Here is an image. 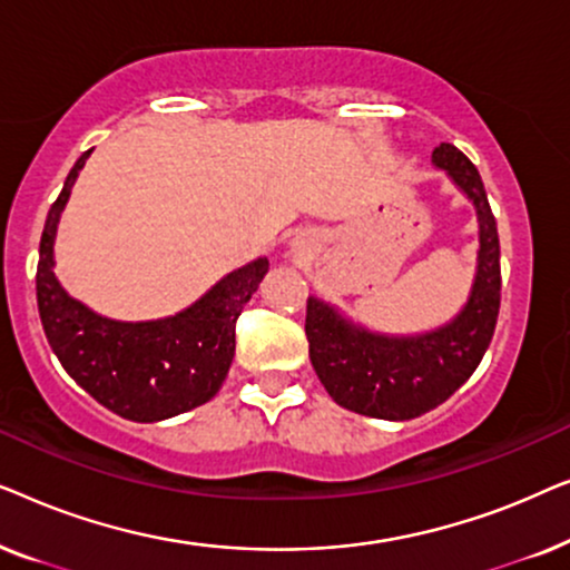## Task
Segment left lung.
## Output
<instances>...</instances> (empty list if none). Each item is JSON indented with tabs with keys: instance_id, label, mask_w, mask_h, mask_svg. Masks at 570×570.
<instances>
[{
	"instance_id": "obj_1",
	"label": "left lung",
	"mask_w": 570,
	"mask_h": 570,
	"mask_svg": "<svg viewBox=\"0 0 570 570\" xmlns=\"http://www.w3.org/2000/svg\"><path fill=\"white\" fill-rule=\"evenodd\" d=\"M433 166L446 170L478 209V272L464 308L439 330L394 337L353 324L314 295L306 303L308 355L316 376L340 407L357 415H425L472 376L493 340L501 308V246L485 186L470 158L449 142L435 147Z\"/></svg>"
}]
</instances>
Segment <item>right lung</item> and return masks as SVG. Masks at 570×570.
I'll return each instance as SVG.
<instances>
[{
    "instance_id": "1",
    "label": "right lung",
    "mask_w": 570,
    "mask_h": 570,
    "mask_svg": "<svg viewBox=\"0 0 570 570\" xmlns=\"http://www.w3.org/2000/svg\"><path fill=\"white\" fill-rule=\"evenodd\" d=\"M90 153L77 158L46 215L36 272L38 314L53 355L92 400L135 423H158L199 407L220 392L236 353V322L267 275L269 262L259 256L233 269L176 316L116 322L96 314L75 301L53 275L61 209Z\"/></svg>"
}]
</instances>
